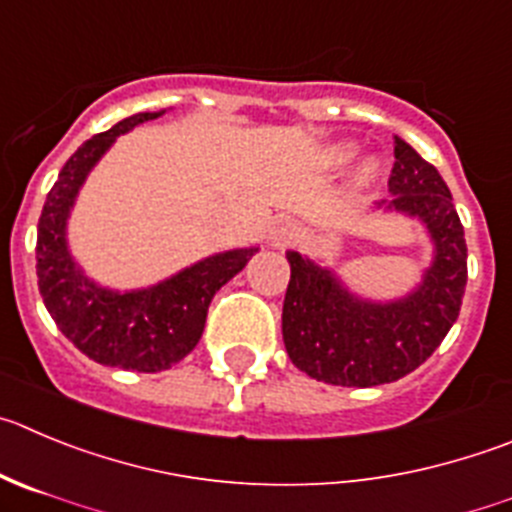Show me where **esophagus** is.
Masks as SVG:
<instances>
[{
  "mask_svg": "<svg viewBox=\"0 0 512 512\" xmlns=\"http://www.w3.org/2000/svg\"><path fill=\"white\" fill-rule=\"evenodd\" d=\"M295 234H298V227H295L293 219L280 217L272 222L270 232H267V240H270L272 247H288L295 240Z\"/></svg>",
  "mask_w": 512,
  "mask_h": 512,
  "instance_id": "obj_1",
  "label": "esophagus"
}]
</instances>
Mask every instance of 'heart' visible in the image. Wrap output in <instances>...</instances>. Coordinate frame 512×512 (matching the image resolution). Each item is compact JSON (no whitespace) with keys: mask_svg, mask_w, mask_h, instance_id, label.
<instances>
[{"mask_svg":"<svg viewBox=\"0 0 512 512\" xmlns=\"http://www.w3.org/2000/svg\"><path fill=\"white\" fill-rule=\"evenodd\" d=\"M356 154H358V146L353 141H333L321 151V156H318V166L326 171H338L343 169V166L351 164V161L356 159ZM379 174H381L379 161L366 159L364 164L358 166L356 174H353L351 186L358 191L369 189V186L379 179Z\"/></svg>","mask_w":512,"mask_h":512,"instance_id":"1","label":"heart"}]
</instances>
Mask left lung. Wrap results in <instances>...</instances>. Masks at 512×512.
Instances as JSON below:
<instances>
[{"instance_id": "obj_1", "label": "left lung", "mask_w": 512, "mask_h": 512, "mask_svg": "<svg viewBox=\"0 0 512 512\" xmlns=\"http://www.w3.org/2000/svg\"><path fill=\"white\" fill-rule=\"evenodd\" d=\"M389 191L376 207L417 219L432 242V262L417 288L394 300L353 293L331 267L288 250L290 283L283 341L290 361L315 381L379 386L422 366L457 321L467 285V245L452 194L432 164L394 138Z\"/></svg>"}]
</instances>
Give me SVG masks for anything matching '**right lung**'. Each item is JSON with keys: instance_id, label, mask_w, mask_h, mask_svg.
<instances>
[{"instance_id": "right-lung-1", "label": "right lung", "mask_w": 512, "mask_h": 512, "mask_svg": "<svg viewBox=\"0 0 512 512\" xmlns=\"http://www.w3.org/2000/svg\"><path fill=\"white\" fill-rule=\"evenodd\" d=\"M164 113H136L85 141L62 166L37 224V285L62 336L98 364L138 374L171 369L194 351L214 293L260 250L237 247L217 252L138 290L103 288L70 255L68 219L80 186L121 133Z\"/></svg>"}]
</instances>
